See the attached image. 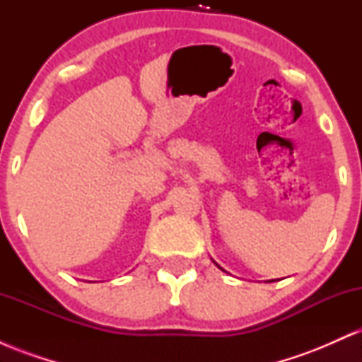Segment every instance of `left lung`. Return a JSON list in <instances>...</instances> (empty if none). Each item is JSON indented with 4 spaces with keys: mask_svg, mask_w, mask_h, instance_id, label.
I'll list each match as a JSON object with an SVG mask.
<instances>
[{
    "mask_svg": "<svg viewBox=\"0 0 362 362\" xmlns=\"http://www.w3.org/2000/svg\"><path fill=\"white\" fill-rule=\"evenodd\" d=\"M214 264H216V262H214ZM216 265H218V264H216ZM218 267H219V265H218ZM219 269H221V267H219ZM221 271H223V269H221Z\"/></svg>",
    "mask_w": 362,
    "mask_h": 362,
    "instance_id": "8db88e82",
    "label": "left lung"
}]
</instances>
